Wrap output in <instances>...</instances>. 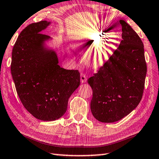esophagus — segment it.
<instances>
[{
    "label": "esophagus",
    "mask_w": 159,
    "mask_h": 159,
    "mask_svg": "<svg viewBox=\"0 0 159 159\" xmlns=\"http://www.w3.org/2000/svg\"><path fill=\"white\" fill-rule=\"evenodd\" d=\"M80 81H81L82 83H84L87 81V77L85 74L83 73L80 74Z\"/></svg>",
    "instance_id": "obj_1"
}]
</instances>
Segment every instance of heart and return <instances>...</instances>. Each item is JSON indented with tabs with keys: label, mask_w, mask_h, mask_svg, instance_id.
Masks as SVG:
<instances>
[{
	"label": "heart",
	"mask_w": 159,
	"mask_h": 159,
	"mask_svg": "<svg viewBox=\"0 0 159 159\" xmlns=\"http://www.w3.org/2000/svg\"><path fill=\"white\" fill-rule=\"evenodd\" d=\"M96 36H91L87 38L86 42H85L84 47L86 48L87 52L89 51L92 48V43L96 39ZM113 52V47L111 43H106L101 44L99 46L94 48L92 50L89 54V59L91 66L93 68H98L101 66H102L105 63L111 55Z\"/></svg>",
	"instance_id": "1"
}]
</instances>
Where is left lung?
Listing matches in <instances>:
<instances>
[{
    "instance_id": "left-lung-1",
    "label": "left lung",
    "mask_w": 159,
    "mask_h": 159,
    "mask_svg": "<svg viewBox=\"0 0 159 159\" xmlns=\"http://www.w3.org/2000/svg\"><path fill=\"white\" fill-rule=\"evenodd\" d=\"M120 22L122 40L119 47L87 80L93 91L92 115L104 123L120 120L138 106L147 73L142 41L127 22Z\"/></svg>"
}]
</instances>
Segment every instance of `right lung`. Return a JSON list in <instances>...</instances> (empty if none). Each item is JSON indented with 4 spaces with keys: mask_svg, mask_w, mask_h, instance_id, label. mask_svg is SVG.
Returning a JSON list of instances; mask_svg holds the SVG:
<instances>
[{
    "mask_svg": "<svg viewBox=\"0 0 159 159\" xmlns=\"http://www.w3.org/2000/svg\"><path fill=\"white\" fill-rule=\"evenodd\" d=\"M50 22L32 23L20 33L13 46L11 72L16 92L29 112L42 121H54L66 112L69 98L80 85L78 70L59 65L55 50L41 33Z\"/></svg>",
    "mask_w": 159,
    "mask_h": 159,
    "instance_id": "right-lung-1",
    "label": "right lung"
}]
</instances>
